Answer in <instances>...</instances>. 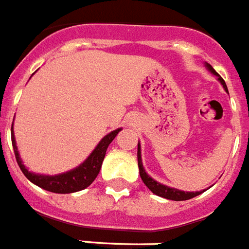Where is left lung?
<instances>
[{"mask_svg": "<svg viewBox=\"0 0 249 249\" xmlns=\"http://www.w3.org/2000/svg\"><path fill=\"white\" fill-rule=\"evenodd\" d=\"M205 68L208 69L213 75L218 77V81H219L222 85H223L224 90L228 92V89H227L226 83H224V80L219 76L217 73V71L214 69L212 68L211 65L207 64L205 62ZM138 165H139V173H140V177H142V181H144V184L149 188V189L153 192L154 194L157 196H161V198H166V199H170V200H188V199H192L194 196H199L202 194L204 190H200V192H184V190H179L176 189V188H170V187H166V185L160 184V183H158L157 180L151 178L150 176H148V173L145 172L144 169V166H142V149H140V142H138Z\"/></svg>", "mask_w": 249, "mask_h": 249, "instance_id": "obj_1", "label": "left lung"}]
</instances>
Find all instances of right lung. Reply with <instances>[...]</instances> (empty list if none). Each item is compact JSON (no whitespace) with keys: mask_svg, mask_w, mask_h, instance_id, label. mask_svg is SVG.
Returning <instances> with one entry per match:
<instances>
[{"mask_svg":"<svg viewBox=\"0 0 249 249\" xmlns=\"http://www.w3.org/2000/svg\"><path fill=\"white\" fill-rule=\"evenodd\" d=\"M120 130H122V127L105 135L83 164H80L75 169L69 170V172L62 173V174H57V176H42V174H35V173L30 172L23 165L22 159L20 158L18 150H17L14 127H11V140H12V146H14L17 164H18L20 169L22 170L26 178L29 179L31 183L37 185V187L49 190V192H53V193L69 194L85 189L95 180V178L98 177L99 172L101 169V164H103L104 158L107 154V146H109L112 140L115 139V137Z\"/></svg>","mask_w":249,"mask_h":249,"instance_id":"right-lung-1","label":"right lung"}]
</instances>
